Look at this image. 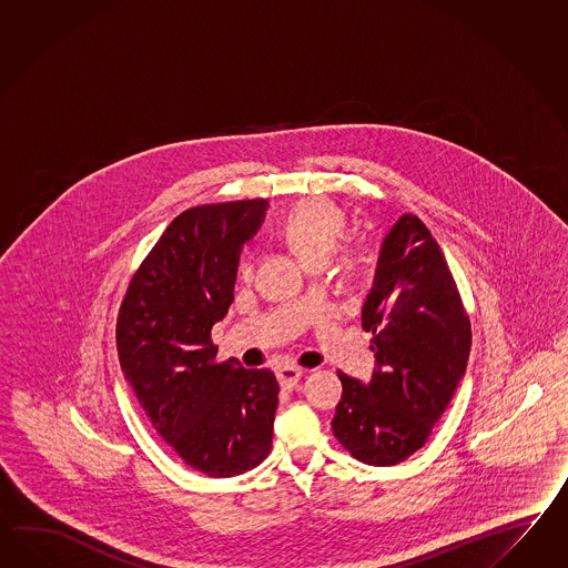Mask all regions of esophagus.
Returning a JSON list of instances; mask_svg holds the SVG:
<instances>
[{"label": "esophagus", "mask_w": 568, "mask_h": 568, "mask_svg": "<svg viewBox=\"0 0 568 568\" xmlns=\"http://www.w3.org/2000/svg\"><path fill=\"white\" fill-rule=\"evenodd\" d=\"M304 372L300 367H278L277 379L283 387H293L302 379Z\"/></svg>", "instance_id": "34e87169"}]
</instances>
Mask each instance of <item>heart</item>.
Wrapping results in <instances>:
<instances>
[{"instance_id":"obj_1","label":"heart","mask_w":568,"mask_h":568,"mask_svg":"<svg viewBox=\"0 0 568 568\" xmlns=\"http://www.w3.org/2000/svg\"><path fill=\"white\" fill-rule=\"evenodd\" d=\"M343 232L345 213L322 196L305 199L297 207L291 209L281 225L283 240L305 266L326 263ZM237 273L244 281H250L254 275V258L246 256L237 266Z\"/></svg>"}]
</instances>
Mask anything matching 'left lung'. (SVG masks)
Listing matches in <instances>:
<instances>
[{
  "instance_id": "1",
  "label": "left lung",
  "mask_w": 568,
  "mask_h": 568,
  "mask_svg": "<svg viewBox=\"0 0 568 568\" xmlns=\"http://www.w3.org/2000/svg\"><path fill=\"white\" fill-rule=\"evenodd\" d=\"M363 328L377 369L369 386L338 372L334 437L369 466L418 452L468 365L470 316L439 244L416 215H402L382 246Z\"/></svg>"
}]
</instances>
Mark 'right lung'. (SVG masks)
<instances>
[{"instance_id": "1", "label": "right lung", "mask_w": 568, "mask_h": 568, "mask_svg": "<svg viewBox=\"0 0 568 568\" xmlns=\"http://www.w3.org/2000/svg\"><path fill=\"white\" fill-rule=\"evenodd\" d=\"M266 205L244 199L182 211L133 273L116 318L119 359L143 413L186 466L211 478L271 454L277 377L217 361L211 343L234 302L240 248Z\"/></svg>"}]
</instances>
